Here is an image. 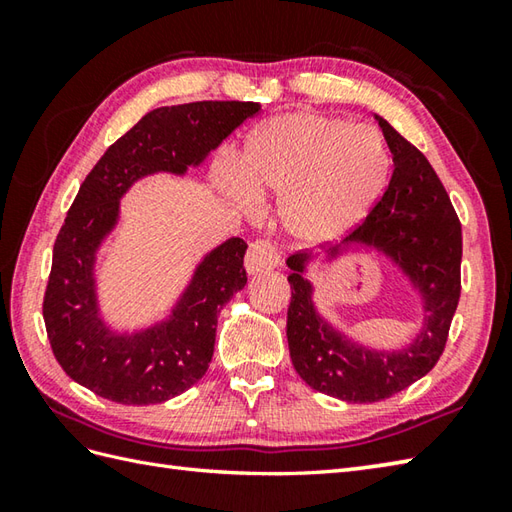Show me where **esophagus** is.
Here are the masks:
<instances>
[{"label": "esophagus", "instance_id": "34e87169", "mask_svg": "<svg viewBox=\"0 0 512 512\" xmlns=\"http://www.w3.org/2000/svg\"><path fill=\"white\" fill-rule=\"evenodd\" d=\"M279 264V253L273 242L268 239H257L248 246L246 253V270L248 275H257V273H266V270H273Z\"/></svg>", "mask_w": 512, "mask_h": 512}]
</instances>
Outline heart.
<instances>
[{
  "label": "heart",
  "mask_w": 512,
  "mask_h": 512,
  "mask_svg": "<svg viewBox=\"0 0 512 512\" xmlns=\"http://www.w3.org/2000/svg\"><path fill=\"white\" fill-rule=\"evenodd\" d=\"M389 156L374 129L343 118L290 112L250 134L242 176L224 187L239 204L284 195L281 222L299 242H323L354 224L383 193Z\"/></svg>",
  "instance_id": "b5f03b06"
}]
</instances>
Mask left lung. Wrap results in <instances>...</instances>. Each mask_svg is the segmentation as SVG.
<instances>
[{"mask_svg":"<svg viewBox=\"0 0 512 512\" xmlns=\"http://www.w3.org/2000/svg\"><path fill=\"white\" fill-rule=\"evenodd\" d=\"M378 118L394 158V173L372 211L345 237L347 244L372 246L409 277L422 297V332L398 352H376L345 339L314 308L312 284L303 277L310 255L288 257L292 297L288 306V347L306 383L347 402H378L429 374L447 345L460 301L462 226L449 193L422 151ZM343 246L332 248L334 257Z\"/></svg>","mask_w":512,"mask_h":512,"instance_id":"obj_1","label":"left lung"}]
</instances>
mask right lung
Wrapping results in <instances>:
<instances>
[{
  "mask_svg": "<svg viewBox=\"0 0 512 512\" xmlns=\"http://www.w3.org/2000/svg\"><path fill=\"white\" fill-rule=\"evenodd\" d=\"M262 107L244 101H198L158 107L105 151L83 180L52 250L43 297L52 354L63 372L121 405H156L187 391L209 369L217 314L246 286V242L226 239L195 268L171 317L132 336L114 334L99 317L94 262L118 220V202L140 178L184 173Z\"/></svg>",
  "mask_w": 512,
  "mask_h": 512,
  "instance_id": "right-lung-1",
  "label": "right lung"
}]
</instances>
